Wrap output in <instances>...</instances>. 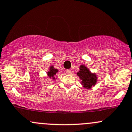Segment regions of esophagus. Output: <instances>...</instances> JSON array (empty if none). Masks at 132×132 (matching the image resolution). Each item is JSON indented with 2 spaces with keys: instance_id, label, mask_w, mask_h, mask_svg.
<instances>
[{
  "instance_id": "1",
  "label": "esophagus",
  "mask_w": 132,
  "mask_h": 132,
  "mask_svg": "<svg viewBox=\"0 0 132 132\" xmlns=\"http://www.w3.org/2000/svg\"><path fill=\"white\" fill-rule=\"evenodd\" d=\"M66 73L70 74L71 73V70H70V69H69V70H66Z\"/></svg>"
}]
</instances>
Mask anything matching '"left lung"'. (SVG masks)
Returning <instances> with one entry per match:
<instances>
[{
    "mask_svg": "<svg viewBox=\"0 0 132 132\" xmlns=\"http://www.w3.org/2000/svg\"><path fill=\"white\" fill-rule=\"evenodd\" d=\"M77 75L82 80V84L86 89L91 88L96 82V76L95 74H92L84 65L80 66V71L77 73Z\"/></svg>",
    "mask_w": 132,
    "mask_h": 132,
    "instance_id": "8db88e82",
    "label": "left lung"
}]
</instances>
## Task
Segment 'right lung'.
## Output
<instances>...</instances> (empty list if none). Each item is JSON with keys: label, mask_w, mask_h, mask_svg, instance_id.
<instances>
[{"label": "right lung", "mask_w": 132, "mask_h": 132, "mask_svg": "<svg viewBox=\"0 0 132 132\" xmlns=\"http://www.w3.org/2000/svg\"><path fill=\"white\" fill-rule=\"evenodd\" d=\"M50 69V71L48 72V77H50V78H52L54 79V75L56 74V73L58 71L57 69H54V68H53V66H51Z\"/></svg>", "instance_id": "1"}]
</instances>
